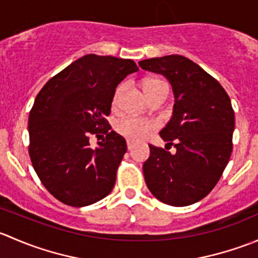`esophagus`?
Instances as JSON below:
<instances>
[{
    "mask_svg": "<svg viewBox=\"0 0 258 258\" xmlns=\"http://www.w3.org/2000/svg\"><path fill=\"white\" fill-rule=\"evenodd\" d=\"M134 147H135V144L128 140V141H127V148H128V151H131Z\"/></svg>",
    "mask_w": 258,
    "mask_h": 258,
    "instance_id": "esophagus-1",
    "label": "esophagus"
}]
</instances>
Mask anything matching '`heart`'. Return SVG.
<instances>
[{
    "label": "heart",
    "mask_w": 258,
    "mask_h": 258,
    "mask_svg": "<svg viewBox=\"0 0 258 258\" xmlns=\"http://www.w3.org/2000/svg\"><path fill=\"white\" fill-rule=\"evenodd\" d=\"M145 92L147 93L148 97H152L156 93L161 92L163 90H168V86L166 85L163 81L157 79H147L144 82ZM124 90V85H119L114 91V95L112 98V106L116 107L118 103L119 97H121L122 92ZM156 127V123L152 121H147V119L136 118V117H124V118L118 119L114 124V130L117 134L121 136L126 137V139L132 140V141H139V140L145 139L151 131Z\"/></svg>",
    "instance_id": "1"
}]
</instances>
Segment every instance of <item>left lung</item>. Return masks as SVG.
Listing matches in <instances>:
<instances>
[{"mask_svg":"<svg viewBox=\"0 0 258 258\" xmlns=\"http://www.w3.org/2000/svg\"><path fill=\"white\" fill-rule=\"evenodd\" d=\"M170 81L173 113L160 132L165 148L150 145L144 163L151 194L170 206H188L212 191L232 152L235 112L225 88L204 69L179 54L139 62ZM176 147L171 154L168 148Z\"/></svg>","mask_w":258,"mask_h":258,"instance_id":"obj_1","label":"left lung"}]
</instances>
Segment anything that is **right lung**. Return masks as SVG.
I'll return each mask as SVG.
<instances>
[{"label":"right lung","instance_id":"1","mask_svg":"<svg viewBox=\"0 0 258 258\" xmlns=\"http://www.w3.org/2000/svg\"><path fill=\"white\" fill-rule=\"evenodd\" d=\"M136 71L132 59L86 54L38 92L28 117V153L43 186L62 204L88 206L112 191L127 146L106 117L117 85ZM92 134L105 135L96 149Z\"/></svg>","mask_w":258,"mask_h":258}]
</instances>
